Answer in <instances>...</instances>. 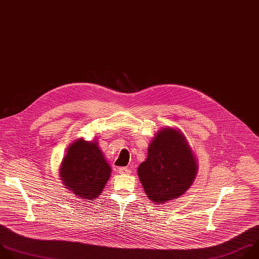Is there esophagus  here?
Segmentation results:
<instances>
[{
  "label": "esophagus",
  "instance_id": "34e87169",
  "mask_svg": "<svg viewBox=\"0 0 259 259\" xmlns=\"http://www.w3.org/2000/svg\"><path fill=\"white\" fill-rule=\"evenodd\" d=\"M118 172L120 175H128L131 174V170L127 167H118Z\"/></svg>",
  "mask_w": 259,
  "mask_h": 259
}]
</instances>
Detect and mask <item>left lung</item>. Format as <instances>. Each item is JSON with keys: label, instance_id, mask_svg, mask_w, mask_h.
Listing matches in <instances>:
<instances>
[{"label": "left lung", "instance_id": "obj_1", "mask_svg": "<svg viewBox=\"0 0 259 259\" xmlns=\"http://www.w3.org/2000/svg\"><path fill=\"white\" fill-rule=\"evenodd\" d=\"M197 164L183 135L165 127L148 148V157L138 175L143 188L155 204L167 203L182 196L192 185Z\"/></svg>", "mask_w": 259, "mask_h": 259}]
</instances>
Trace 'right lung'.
<instances>
[{
    "instance_id": "1",
    "label": "right lung",
    "mask_w": 259,
    "mask_h": 259,
    "mask_svg": "<svg viewBox=\"0 0 259 259\" xmlns=\"http://www.w3.org/2000/svg\"><path fill=\"white\" fill-rule=\"evenodd\" d=\"M111 168L96 142L77 140L68 149L60 168L65 187L76 196L94 200L109 180Z\"/></svg>"
}]
</instances>
